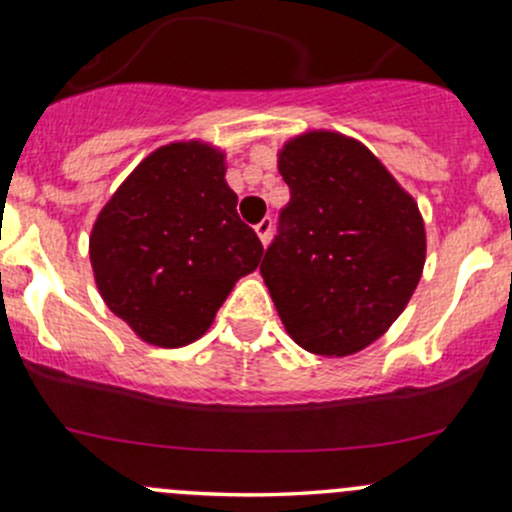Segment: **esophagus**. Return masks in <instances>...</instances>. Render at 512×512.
Listing matches in <instances>:
<instances>
[{
  "instance_id": "34e87169",
  "label": "esophagus",
  "mask_w": 512,
  "mask_h": 512,
  "mask_svg": "<svg viewBox=\"0 0 512 512\" xmlns=\"http://www.w3.org/2000/svg\"><path fill=\"white\" fill-rule=\"evenodd\" d=\"M255 232H257V237H260V242L262 245H270V237H272V220L270 218H265L262 220V223H257L255 225Z\"/></svg>"
}]
</instances>
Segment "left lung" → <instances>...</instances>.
<instances>
[{
	"label": "left lung",
	"mask_w": 512,
	"mask_h": 512,
	"mask_svg": "<svg viewBox=\"0 0 512 512\" xmlns=\"http://www.w3.org/2000/svg\"><path fill=\"white\" fill-rule=\"evenodd\" d=\"M289 185L280 235L262 260L287 334L307 352H361L399 319L421 280L416 200L364 143L307 131L277 153Z\"/></svg>",
	"instance_id": "left-lung-1"
}]
</instances>
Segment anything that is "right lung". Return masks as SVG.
<instances>
[{"mask_svg": "<svg viewBox=\"0 0 512 512\" xmlns=\"http://www.w3.org/2000/svg\"><path fill=\"white\" fill-rule=\"evenodd\" d=\"M225 153L205 141L160 146L98 213L89 257L98 294L143 342L178 349L203 337L262 242L237 215Z\"/></svg>", "mask_w": 512, "mask_h": 512, "instance_id": "add662e5", "label": "right lung"}]
</instances>
